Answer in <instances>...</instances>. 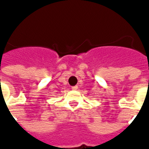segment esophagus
Listing matches in <instances>:
<instances>
[{
    "instance_id": "obj_1",
    "label": "esophagus",
    "mask_w": 149,
    "mask_h": 149,
    "mask_svg": "<svg viewBox=\"0 0 149 149\" xmlns=\"http://www.w3.org/2000/svg\"><path fill=\"white\" fill-rule=\"evenodd\" d=\"M77 89H78V86H72V90H73V91H77Z\"/></svg>"
}]
</instances>
